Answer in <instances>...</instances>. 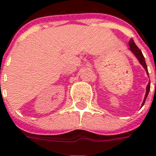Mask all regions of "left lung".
Instances as JSON below:
<instances>
[{"instance_id":"1","label":"left lung","mask_w":156,"mask_h":156,"mask_svg":"<svg viewBox=\"0 0 156 156\" xmlns=\"http://www.w3.org/2000/svg\"><path fill=\"white\" fill-rule=\"evenodd\" d=\"M129 50H130L131 52L133 53V55L137 57V59H138V61H139V63L143 66V68L145 69L146 72H147L148 77H149L148 70H147V64H146V61H145V58H144V56H143V52H142V51H141V50L137 47V45L135 44V43H134V41H133V40H129ZM150 88H151V83L149 82L147 86V91H146L145 97H144L143 102V104H142V107H143V105H144V104H145V101L146 100H147V97L148 93H149V91H150Z\"/></svg>"}]
</instances>
